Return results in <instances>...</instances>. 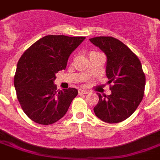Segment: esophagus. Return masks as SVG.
Segmentation results:
<instances>
[{"mask_svg": "<svg viewBox=\"0 0 160 160\" xmlns=\"http://www.w3.org/2000/svg\"><path fill=\"white\" fill-rule=\"evenodd\" d=\"M87 93H88V91H86V90H82V89L79 90V94H80V95H81V94H87Z\"/></svg>", "mask_w": 160, "mask_h": 160, "instance_id": "esophagus-1", "label": "esophagus"}]
</instances>
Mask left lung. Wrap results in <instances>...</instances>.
<instances>
[{"label": "left lung", "mask_w": 160, "mask_h": 160, "mask_svg": "<svg viewBox=\"0 0 160 160\" xmlns=\"http://www.w3.org/2000/svg\"><path fill=\"white\" fill-rule=\"evenodd\" d=\"M107 57L106 76L111 94L98 93L94 107L96 116L107 123H118L133 114L143 98L146 77L137 55L123 42L113 37L89 38Z\"/></svg>", "instance_id": "obj_1"}]
</instances>
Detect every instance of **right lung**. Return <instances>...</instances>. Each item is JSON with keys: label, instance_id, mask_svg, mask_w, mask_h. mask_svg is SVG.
<instances>
[{"label": "right lung", "instance_id": "1", "mask_svg": "<svg viewBox=\"0 0 160 160\" xmlns=\"http://www.w3.org/2000/svg\"><path fill=\"white\" fill-rule=\"evenodd\" d=\"M84 37L47 35L35 42L21 56L14 87L24 113L41 125L53 124L66 114L77 89L57 91L55 74L66 68L72 51Z\"/></svg>", "mask_w": 160, "mask_h": 160}]
</instances>
